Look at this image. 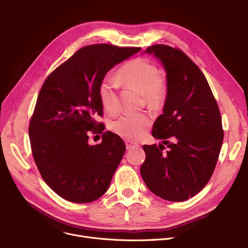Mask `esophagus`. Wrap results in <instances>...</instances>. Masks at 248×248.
Wrapping results in <instances>:
<instances>
[{
    "label": "esophagus",
    "mask_w": 248,
    "mask_h": 248,
    "mask_svg": "<svg viewBox=\"0 0 248 248\" xmlns=\"http://www.w3.org/2000/svg\"><path fill=\"white\" fill-rule=\"evenodd\" d=\"M125 147H126L127 150H129V149H134V148L139 147V144H138V142H135V141L131 140H125Z\"/></svg>",
    "instance_id": "1"
}]
</instances>
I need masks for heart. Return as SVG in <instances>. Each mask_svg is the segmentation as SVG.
I'll list each match as a JSON object with an SVG mask.
<instances>
[{
    "instance_id": "1",
    "label": "heart",
    "mask_w": 248,
    "mask_h": 248,
    "mask_svg": "<svg viewBox=\"0 0 248 248\" xmlns=\"http://www.w3.org/2000/svg\"><path fill=\"white\" fill-rule=\"evenodd\" d=\"M117 78L142 93L151 107L157 108L163 103L166 95L165 83L159 76L157 67L148 60L137 58L126 62L117 71ZM117 89L119 82L111 76L104 77L99 85V100L109 112L119 108ZM151 124L152 116L147 112L128 113L116 120L112 124V129L120 136L138 140L145 135Z\"/></svg>"
}]
</instances>
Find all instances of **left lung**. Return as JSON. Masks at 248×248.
Returning a JSON list of instances; mask_svg holds the SVG:
<instances>
[{"label": "left lung", "mask_w": 248, "mask_h": 248, "mask_svg": "<svg viewBox=\"0 0 248 248\" xmlns=\"http://www.w3.org/2000/svg\"><path fill=\"white\" fill-rule=\"evenodd\" d=\"M144 53L154 55L163 65L167 95L163 114L152 131L162 142L142 146L146 160L140 176L149 190L162 199L186 201L199 193L213 174L224 137L220 111L204 74L184 52L153 45Z\"/></svg>", "instance_id": "obj_1"}]
</instances>
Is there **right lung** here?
I'll return each mask as SVG.
<instances>
[{
	"mask_svg": "<svg viewBox=\"0 0 248 248\" xmlns=\"http://www.w3.org/2000/svg\"><path fill=\"white\" fill-rule=\"evenodd\" d=\"M140 48L96 44L83 47L61 64L39 93L29 125L33 158L45 183L63 199L93 202L106 193L125 145L111 132L88 144V132L102 133L98 89L116 64Z\"/></svg>",
	"mask_w": 248,
	"mask_h": 248,
	"instance_id": "1",
	"label": "right lung"
}]
</instances>
